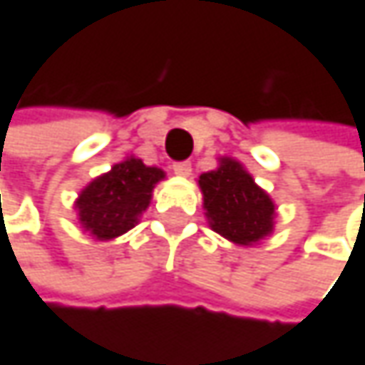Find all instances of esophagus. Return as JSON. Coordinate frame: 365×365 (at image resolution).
<instances>
[{"instance_id": "obj_1", "label": "esophagus", "mask_w": 365, "mask_h": 365, "mask_svg": "<svg viewBox=\"0 0 365 365\" xmlns=\"http://www.w3.org/2000/svg\"><path fill=\"white\" fill-rule=\"evenodd\" d=\"M173 173L180 175V178H190V175H192V165L187 161L175 163V165H173Z\"/></svg>"}]
</instances>
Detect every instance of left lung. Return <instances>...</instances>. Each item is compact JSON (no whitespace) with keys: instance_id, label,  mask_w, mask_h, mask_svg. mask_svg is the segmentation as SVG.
Here are the masks:
<instances>
[{"instance_id":"8db88e82","label":"left lung","mask_w":365,"mask_h":365,"mask_svg":"<svg viewBox=\"0 0 365 365\" xmlns=\"http://www.w3.org/2000/svg\"><path fill=\"white\" fill-rule=\"evenodd\" d=\"M208 225L237 246H254L272 233L274 202L242 163L223 157L198 178Z\"/></svg>"}]
</instances>
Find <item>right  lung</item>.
Listing matches in <instances>:
<instances>
[{"mask_svg": "<svg viewBox=\"0 0 365 365\" xmlns=\"http://www.w3.org/2000/svg\"><path fill=\"white\" fill-rule=\"evenodd\" d=\"M163 178V169L146 167L136 157L113 165L111 171L88 183L76 200L82 229L101 242L123 235L138 223Z\"/></svg>", "mask_w": 365, "mask_h": 365, "instance_id": "1", "label": "right lung"}]
</instances>
